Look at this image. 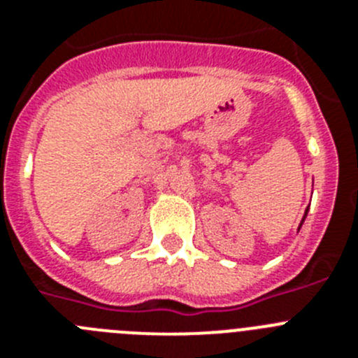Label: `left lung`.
<instances>
[{"instance_id":"1","label":"left lung","mask_w":358,"mask_h":358,"mask_svg":"<svg viewBox=\"0 0 358 358\" xmlns=\"http://www.w3.org/2000/svg\"><path fill=\"white\" fill-rule=\"evenodd\" d=\"M306 213H308V210L305 211V217H303V220H301V224H299V229H301V226H303V222H305V218H306Z\"/></svg>"}]
</instances>
